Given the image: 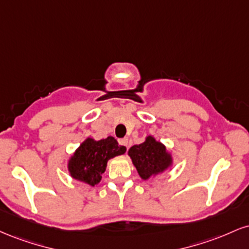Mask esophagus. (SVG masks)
Segmentation results:
<instances>
[{"label": "esophagus", "mask_w": 249, "mask_h": 249, "mask_svg": "<svg viewBox=\"0 0 249 249\" xmlns=\"http://www.w3.org/2000/svg\"><path fill=\"white\" fill-rule=\"evenodd\" d=\"M119 144L123 145V146H125V147H126V150H128V141L126 138L119 139Z\"/></svg>", "instance_id": "esophagus-1"}]
</instances>
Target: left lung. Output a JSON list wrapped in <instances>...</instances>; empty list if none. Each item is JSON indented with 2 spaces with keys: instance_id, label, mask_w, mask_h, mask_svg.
Returning <instances> with one entry per match:
<instances>
[{
  "instance_id": "8db88e82",
  "label": "left lung",
  "mask_w": 249,
  "mask_h": 249,
  "mask_svg": "<svg viewBox=\"0 0 249 249\" xmlns=\"http://www.w3.org/2000/svg\"><path fill=\"white\" fill-rule=\"evenodd\" d=\"M128 156L142 179H148L153 174L161 172L171 164V157L166 148L153 137L139 145H133L128 150Z\"/></svg>"
}]
</instances>
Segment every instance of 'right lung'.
I'll use <instances>...</instances> for the list:
<instances>
[{"label": "right lung", "instance_id": "obj_1", "mask_svg": "<svg viewBox=\"0 0 249 249\" xmlns=\"http://www.w3.org/2000/svg\"><path fill=\"white\" fill-rule=\"evenodd\" d=\"M126 147L118 145L113 137L93 141L89 138L79 146L69 161V171L75 179L95 186L102 179L108 159L125 153Z\"/></svg>", "mask_w": 249, "mask_h": 249}]
</instances>
